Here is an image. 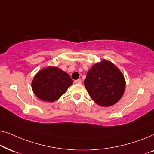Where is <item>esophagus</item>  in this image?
Masks as SVG:
<instances>
[{
	"instance_id": "obj_1",
	"label": "esophagus",
	"mask_w": 154,
	"mask_h": 154,
	"mask_svg": "<svg viewBox=\"0 0 154 154\" xmlns=\"http://www.w3.org/2000/svg\"><path fill=\"white\" fill-rule=\"evenodd\" d=\"M81 79H78V80H75L74 81V83H76V84H80L81 83Z\"/></svg>"
}]
</instances>
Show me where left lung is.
I'll return each instance as SVG.
<instances>
[{
	"mask_svg": "<svg viewBox=\"0 0 154 154\" xmlns=\"http://www.w3.org/2000/svg\"><path fill=\"white\" fill-rule=\"evenodd\" d=\"M84 85L97 104L110 106L121 100L125 91V81L114 64L103 60L88 71Z\"/></svg>",
	"mask_w": 154,
	"mask_h": 154,
	"instance_id": "8db88e82",
	"label": "left lung"
}]
</instances>
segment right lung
I'll list each match as a JSON object with an SVG mask.
<instances>
[{"instance_id": "1", "label": "right lung", "mask_w": 154, "mask_h": 154, "mask_svg": "<svg viewBox=\"0 0 154 154\" xmlns=\"http://www.w3.org/2000/svg\"><path fill=\"white\" fill-rule=\"evenodd\" d=\"M72 83L68 73L57 67L49 66L35 75L32 89L40 100L52 102L64 94Z\"/></svg>"}]
</instances>
